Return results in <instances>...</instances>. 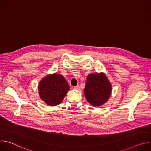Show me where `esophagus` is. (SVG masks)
Wrapping results in <instances>:
<instances>
[{"label": "esophagus", "instance_id": "esophagus-1", "mask_svg": "<svg viewBox=\"0 0 151 151\" xmlns=\"http://www.w3.org/2000/svg\"><path fill=\"white\" fill-rule=\"evenodd\" d=\"M74 89H75V90H80V87H79V85H78L75 86V87H74Z\"/></svg>", "mask_w": 151, "mask_h": 151}]
</instances>
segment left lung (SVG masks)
Instances as JSON below:
<instances>
[{
    "mask_svg": "<svg viewBox=\"0 0 151 151\" xmlns=\"http://www.w3.org/2000/svg\"><path fill=\"white\" fill-rule=\"evenodd\" d=\"M112 92V85L103 73H91L87 76L84 94L90 104L100 106L109 99Z\"/></svg>",
    "mask_w": 151,
    "mask_h": 151,
    "instance_id": "left-lung-1",
    "label": "left lung"
}]
</instances>
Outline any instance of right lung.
<instances>
[{"label": "right lung", "instance_id": "add662e5", "mask_svg": "<svg viewBox=\"0 0 151 151\" xmlns=\"http://www.w3.org/2000/svg\"><path fill=\"white\" fill-rule=\"evenodd\" d=\"M68 91L69 84L60 74L48 75L39 82V96L45 103L51 106L60 104Z\"/></svg>", "mask_w": 151, "mask_h": 151}]
</instances>
